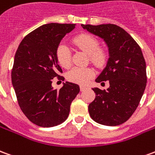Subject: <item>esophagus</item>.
I'll return each instance as SVG.
<instances>
[{
	"label": "esophagus",
	"mask_w": 155,
	"mask_h": 155,
	"mask_svg": "<svg viewBox=\"0 0 155 155\" xmlns=\"http://www.w3.org/2000/svg\"><path fill=\"white\" fill-rule=\"evenodd\" d=\"M87 88H88V87H87V86H85V85H81V87H80L81 91H85V90H86Z\"/></svg>",
	"instance_id": "esophagus-1"
}]
</instances>
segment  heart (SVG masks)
<instances>
[{
    "label": "heart",
    "instance_id": "obj_1",
    "mask_svg": "<svg viewBox=\"0 0 155 155\" xmlns=\"http://www.w3.org/2000/svg\"><path fill=\"white\" fill-rule=\"evenodd\" d=\"M73 43L78 48L88 54L90 61L93 63L96 66H102L107 61V52L105 51V49L99 47V41L91 34H80L73 39ZM55 56L60 66L65 69L70 66V50L64 43H61L58 45L55 52ZM93 74V70L90 68L74 67L67 73L66 77L71 82L85 85L92 77Z\"/></svg>",
    "mask_w": 155,
    "mask_h": 155
}]
</instances>
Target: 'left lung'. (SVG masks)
Instances as JSON below:
<instances>
[{
  "mask_svg": "<svg viewBox=\"0 0 155 155\" xmlns=\"http://www.w3.org/2000/svg\"><path fill=\"white\" fill-rule=\"evenodd\" d=\"M81 26L102 38L109 51L107 66L96 81H109L110 86L103 91L92 89L96 98L89 105L90 116L102 125L123 124L138 107L146 87V63L141 48L130 34L117 25Z\"/></svg>",
  "mask_w": 155,
  "mask_h": 155,
  "instance_id": "1",
  "label": "left lung"
}]
</instances>
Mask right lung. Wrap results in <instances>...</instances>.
<instances>
[{
    "label": "right lung",
    "instance_id": "add662e5",
    "mask_svg": "<svg viewBox=\"0 0 155 155\" xmlns=\"http://www.w3.org/2000/svg\"><path fill=\"white\" fill-rule=\"evenodd\" d=\"M75 24L48 23L38 28L19 44L12 70V82L25 116L38 126L50 127L68 117L70 104L80 92L79 85L66 81L59 91L52 86L62 69L55 52L64 37Z\"/></svg>",
    "mask_w": 155,
    "mask_h": 155
}]
</instances>
